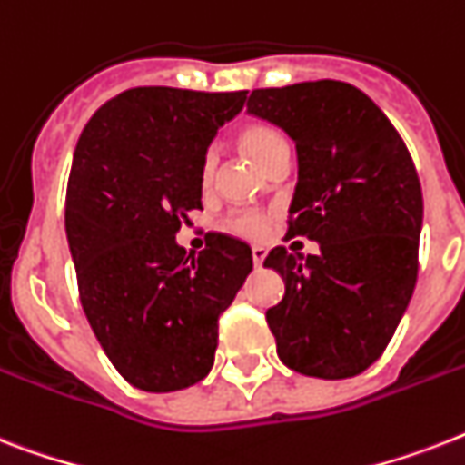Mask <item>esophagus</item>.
Listing matches in <instances>:
<instances>
[{
  "mask_svg": "<svg viewBox=\"0 0 465 465\" xmlns=\"http://www.w3.org/2000/svg\"><path fill=\"white\" fill-rule=\"evenodd\" d=\"M265 258H267L265 248H260V245H252V262H255V267H262Z\"/></svg>",
  "mask_w": 465,
  "mask_h": 465,
  "instance_id": "1",
  "label": "esophagus"
}]
</instances>
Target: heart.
Masks as SVG:
<instances>
[{
    "instance_id": "b5f03b06",
    "label": "heart",
    "mask_w": 465,
    "mask_h": 465,
    "mask_svg": "<svg viewBox=\"0 0 465 465\" xmlns=\"http://www.w3.org/2000/svg\"><path fill=\"white\" fill-rule=\"evenodd\" d=\"M239 141L245 153L251 154V160L262 169H270L279 160H289V145H286L284 135L270 126H262V124L248 126L241 134ZM217 160H220L217 147H207L205 154H203V162H200L203 183L213 181L214 172H217ZM229 229L233 233H239V236H245V239L258 241L267 233V214L258 213V210H245V213H239L229 220Z\"/></svg>"
}]
</instances>
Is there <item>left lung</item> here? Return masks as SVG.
<instances>
[{
	"mask_svg": "<svg viewBox=\"0 0 465 465\" xmlns=\"http://www.w3.org/2000/svg\"><path fill=\"white\" fill-rule=\"evenodd\" d=\"M248 112L296 143L298 183L286 239L318 241V255L272 248L284 277L267 311L282 363L343 380L382 356L418 279L422 191L401 135L365 93L341 81L260 88Z\"/></svg>",
	"mask_w": 465,
	"mask_h": 465,
	"instance_id": "8db88e82",
	"label": "left lung"
}]
</instances>
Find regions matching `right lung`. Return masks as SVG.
<instances>
[{
  "instance_id": "right-lung-1",
  "label": "right lung",
  "mask_w": 465,
  "mask_h": 465,
  "mask_svg": "<svg viewBox=\"0 0 465 465\" xmlns=\"http://www.w3.org/2000/svg\"><path fill=\"white\" fill-rule=\"evenodd\" d=\"M248 90H124L83 128L66 188L78 296L119 375L143 391L200 382L220 315L252 270L251 245L210 233L186 252L176 232L203 210L200 162Z\"/></svg>"
}]
</instances>
